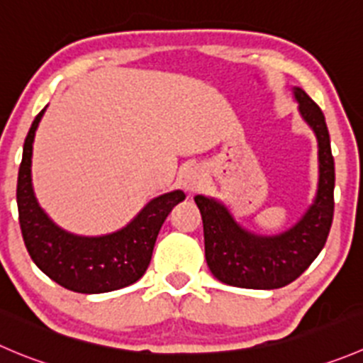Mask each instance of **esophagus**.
Listing matches in <instances>:
<instances>
[{
  "mask_svg": "<svg viewBox=\"0 0 363 363\" xmlns=\"http://www.w3.org/2000/svg\"><path fill=\"white\" fill-rule=\"evenodd\" d=\"M206 182V172H203L202 167L199 164H189V167L184 168L181 175V184L186 191L193 193L196 189H200Z\"/></svg>",
  "mask_w": 363,
  "mask_h": 363,
  "instance_id": "34e87169",
  "label": "esophagus"
}]
</instances>
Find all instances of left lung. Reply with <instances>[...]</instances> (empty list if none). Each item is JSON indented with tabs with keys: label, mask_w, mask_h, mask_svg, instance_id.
<instances>
[{
	"label": "left lung",
	"mask_w": 363,
	"mask_h": 363,
	"mask_svg": "<svg viewBox=\"0 0 363 363\" xmlns=\"http://www.w3.org/2000/svg\"><path fill=\"white\" fill-rule=\"evenodd\" d=\"M298 111L318 140L319 177L315 196L303 216L280 234H253L235 221L223 202L196 195L203 221L206 260L211 273L227 286L279 289L294 282L325 246L333 220V163L330 135L321 108L300 86H293Z\"/></svg>",
	"instance_id": "8db88e82"
}]
</instances>
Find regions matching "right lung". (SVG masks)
Segmentation results:
<instances>
[{
	"instance_id": "obj_1",
	"label": "right lung",
	"mask_w": 363,
	"mask_h": 363,
	"mask_svg": "<svg viewBox=\"0 0 363 363\" xmlns=\"http://www.w3.org/2000/svg\"><path fill=\"white\" fill-rule=\"evenodd\" d=\"M45 108L24 140L17 177V209L28 253L42 273L74 293L101 294L131 286L149 267L161 225L186 195L174 189L156 196L125 227L110 234L79 235L62 228L40 207L31 182L35 133Z\"/></svg>"
}]
</instances>
